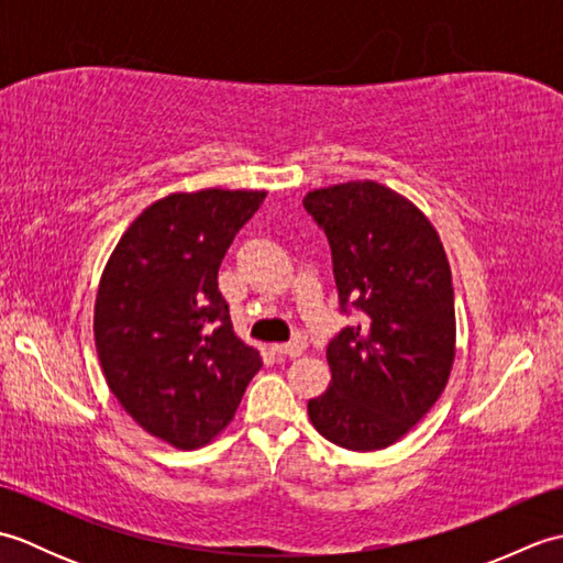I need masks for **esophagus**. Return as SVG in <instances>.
Instances as JSON below:
<instances>
[{
    "label": "esophagus",
    "mask_w": 563,
    "mask_h": 563,
    "mask_svg": "<svg viewBox=\"0 0 563 563\" xmlns=\"http://www.w3.org/2000/svg\"><path fill=\"white\" fill-rule=\"evenodd\" d=\"M273 353L278 357H300L302 355V345L300 343H275Z\"/></svg>",
    "instance_id": "34e87169"
}]
</instances>
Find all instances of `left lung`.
Listing matches in <instances>:
<instances>
[{
    "instance_id": "8db88e82",
    "label": "left lung",
    "mask_w": 563,
    "mask_h": 563,
    "mask_svg": "<svg viewBox=\"0 0 563 563\" xmlns=\"http://www.w3.org/2000/svg\"><path fill=\"white\" fill-rule=\"evenodd\" d=\"M331 246L341 314L331 339V385L307 411L345 450H382L404 438L448 385L454 361V292L426 214L375 181L319 188L302 200Z\"/></svg>"
}]
</instances>
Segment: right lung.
<instances>
[{
  "label": "right lung",
  "instance_id": "right-lung-1",
  "mask_svg": "<svg viewBox=\"0 0 563 563\" xmlns=\"http://www.w3.org/2000/svg\"><path fill=\"white\" fill-rule=\"evenodd\" d=\"M263 198L210 188L152 202L101 275L93 336L106 382L147 433L181 450L232 421L263 365L218 290L227 249Z\"/></svg>",
  "mask_w": 563,
  "mask_h": 563
}]
</instances>
